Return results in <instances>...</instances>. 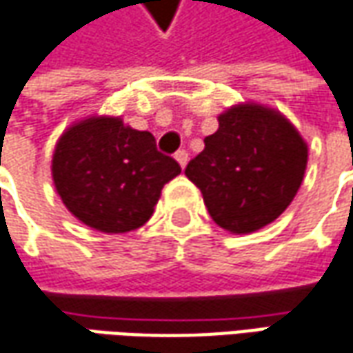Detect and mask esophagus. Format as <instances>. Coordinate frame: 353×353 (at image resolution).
Segmentation results:
<instances>
[{
    "label": "esophagus",
    "instance_id": "1",
    "mask_svg": "<svg viewBox=\"0 0 353 353\" xmlns=\"http://www.w3.org/2000/svg\"><path fill=\"white\" fill-rule=\"evenodd\" d=\"M176 160H177V163L181 165V168H185V165H188V160H190V154H188L185 150H177Z\"/></svg>",
    "mask_w": 353,
    "mask_h": 353
}]
</instances>
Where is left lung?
<instances>
[{
    "label": "left lung",
    "instance_id": "obj_1",
    "mask_svg": "<svg viewBox=\"0 0 353 353\" xmlns=\"http://www.w3.org/2000/svg\"><path fill=\"white\" fill-rule=\"evenodd\" d=\"M219 128L185 168L211 219L245 235L272 223L299 192L308 146L279 110L254 102L217 116Z\"/></svg>",
    "mask_w": 353,
    "mask_h": 353
}]
</instances>
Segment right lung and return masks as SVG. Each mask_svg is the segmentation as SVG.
Masks as SVG:
<instances>
[{
  "mask_svg": "<svg viewBox=\"0 0 353 353\" xmlns=\"http://www.w3.org/2000/svg\"><path fill=\"white\" fill-rule=\"evenodd\" d=\"M51 172L79 221L102 233H128L152 217L161 188L181 168L158 152L150 132L114 116H90L63 132Z\"/></svg>",
  "mask_w": 353,
  "mask_h": 353,
  "instance_id": "right-lung-1",
  "label": "right lung"
}]
</instances>
